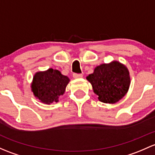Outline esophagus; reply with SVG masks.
Listing matches in <instances>:
<instances>
[{
    "label": "esophagus",
    "mask_w": 155,
    "mask_h": 155,
    "mask_svg": "<svg viewBox=\"0 0 155 155\" xmlns=\"http://www.w3.org/2000/svg\"><path fill=\"white\" fill-rule=\"evenodd\" d=\"M73 78H75V79H79V78H82L83 75L82 73H79V74H77V73H73Z\"/></svg>",
    "instance_id": "34e87169"
}]
</instances>
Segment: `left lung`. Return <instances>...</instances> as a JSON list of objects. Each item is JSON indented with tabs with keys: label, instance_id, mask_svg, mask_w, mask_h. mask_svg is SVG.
Instances as JSON below:
<instances>
[{
	"label": "left lung",
	"instance_id": "8db88e82",
	"mask_svg": "<svg viewBox=\"0 0 155 155\" xmlns=\"http://www.w3.org/2000/svg\"><path fill=\"white\" fill-rule=\"evenodd\" d=\"M87 79L99 96V100L104 103H116L125 95L130 85L127 68L115 61L97 66Z\"/></svg>",
	"mask_w": 155,
	"mask_h": 155
}]
</instances>
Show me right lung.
Returning <instances> with one entry per match:
<instances>
[{"mask_svg": "<svg viewBox=\"0 0 155 155\" xmlns=\"http://www.w3.org/2000/svg\"><path fill=\"white\" fill-rule=\"evenodd\" d=\"M70 79L58 70L50 68L35 74L32 83V91L41 102L50 104L58 102V97L63 95Z\"/></svg>", "mask_w": 155, "mask_h": 155, "instance_id": "right-lung-1", "label": "right lung"}]
</instances>
